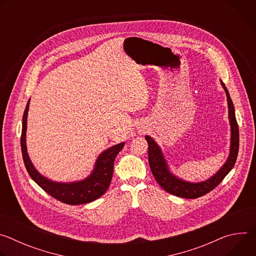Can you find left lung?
Listing matches in <instances>:
<instances>
[{
	"instance_id": "obj_1",
	"label": "left lung",
	"mask_w": 256,
	"mask_h": 256,
	"mask_svg": "<svg viewBox=\"0 0 256 256\" xmlns=\"http://www.w3.org/2000/svg\"><path fill=\"white\" fill-rule=\"evenodd\" d=\"M223 88L225 89L227 100H228V109H229V120L231 124V146H230V154L226 161V163L222 166L214 176L210 179L198 182V184H192L184 180H181L178 177L174 176L168 169V165L164 159V156L161 152L159 146L155 142V140L149 136H146V140L148 142V156H149V165L151 171L159 184V186L165 190L167 192L184 198H198L202 196L212 190L221 184L222 180L226 177V175L232 170L234 167L238 150H239V128L238 124L235 116L234 105L232 99L229 95V92L225 86V84L221 81Z\"/></svg>"
}]
</instances>
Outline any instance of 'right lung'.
<instances>
[{"mask_svg": "<svg viewBox=\"0 0 256 256\" xmlns=\"http://www.w3.org/2000/svg\"><path fill=\"white\" fill-rule=\"evenodd\" d=\"M28 100L22 120L21 134V151L26 170L30 177L38 184L46 192L56 200L66 204H82L91 202L105 194L107 190L114 174V164L116 155L124 148V142L118 144L114 147L107 149L101 153L95 163L93 172L86 179L70 182V184H60V182L52 181L44 177L33 166L26 149V128H27V114L29 109Z\"/></svg>", "mask_w": 256, "mask_h": 256, "instance_id": "1", "label": "right lung"}]
</instances>
